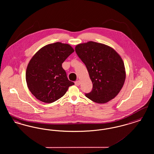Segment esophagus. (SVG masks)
<instances>
[{
	"label": "esophagus",
	"mask_w": 154,
	"mask_h": 154,
	"mask_svg": "<svg viewBox=\"0 0 154 154\" xmlns=\"http://www.w3.org/2000/svg\"><path fill=\"white\" fill-rule=\"evenodd\" d=\"M80 84L81 82L80 80L77 81L75 82V85L76 86H79V85H80Z\"/></svg>",
	"instance_id": "1"
}]
</instances>
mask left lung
<instances>
[{
	"label": "left lung",
	"instance_id": "8db88e82",
	"mask_svg": "<svg viewBox=\"0 0 154 154\" xmlns=\"http://www.w3.org/2000/svg\"><path fill=\"white\" fill-rule=\"evenodd\" d=\"M75 51L87 67L93 84L92 91L86 94V97L97 103H106L114 99L126 79L120 55L110 46L91 41L77 45Z\"/></svg>",
	"mask_w": 154,
	"mask_h": 154
}]
</instances>
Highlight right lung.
Listing matches in <instances>:
<instances>
[{
    "instance_id": "obj_1",
    "label": "right lung",
    "mask_w": 154,
    "mask_h": 154,
    "mask_svg": "<svg viewBox=\"0 0 154 154\" xmlns=\"http://www.w3.org/2000/svg\"><path fill=\"white\" fill-rule=\"evenodd\" d=\"M74 51L69 44L57 42L40 48L30 60L26 81L30 92L40 101L54 102L74 84L69 80L62 64Z\"/></svg>"
}]
</instances>
